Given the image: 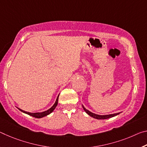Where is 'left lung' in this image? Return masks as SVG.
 Returning <instances> with one entry per match:
<instances>
[{
    "label": "left lung",
    "instance_id": "obj_1",
    "mask_svg": "<svg viewBox=\"0 0 147 147\" xmlns=\"http://www.w3.org/2000/svg\"><path fill=\"white\" fill-rule=\"evenodd\" d=\"M84 110L86 111V113L88 114V115H90V116H92V117L94 118H96V119H98V120H103V119H107V118H110L113 117V116H115L116 115H119V113H116V114H113V115H95L94 113H91L90 111H89L87 109H86V108L84 106H82Z\"/></svg>",
    "mask_w": 147,
    "mask_h": 147
}]
</instances>
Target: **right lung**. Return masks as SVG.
I'll use <instances>...</instances> for the list:
<instances>
[{"label": "right lung", "mask_w": 147, "mask_h": 147, "mask_svg": "<svg viewBox=\"0 0 147 147\" xmlns=\"http://www.w3.org/2000/svg\"><path fill=\"white\" fill-rule=\"evenodd\" d=\"M58 97H59V95H58V97H57V99H56V101H55V103H54V105L51 107V108L50 109H48V111H44V112H42V113H29V112H26V111H24L22 110V109H19V110L21 111L22 112H23V113H26L27 114V115H29L30 116H33V117L34 118H42L44 117V116H47L48 115H50V113H52L53 111L54 110L55 107H56V106L57 105V103H58Z\"/></svg>", "instance_id": "obj_1"}]
</instances>
